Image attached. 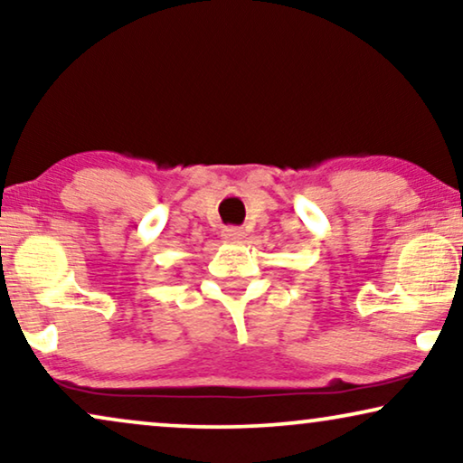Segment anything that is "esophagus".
I'll list each match as a JSON object with an SVG mask.
<instances>
[{
	"label": "esophagus",
	"mask_w": 463,
	"mask_h": 463,
	"mask_svg": "<svg viewBox=\"0 0 463 463\" xmlns=\"http://www.w3.org/2000/svg\"><path fill=\"white\" fill-rule=\"evenodd\" d=\"M221 236H223V240H227V242H238V240H242L246 236V232L242 227H223Z\"/></svg>",
	"instance_id": "34e87169"
}]
</instances>
